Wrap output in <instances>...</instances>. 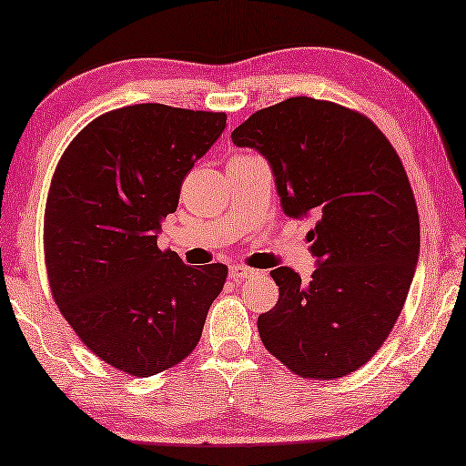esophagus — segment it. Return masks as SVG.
<instances>
[{
    "label": "esophagus",
    "mask_w": 466,
    "mask_h": 466,
    "mask_svg": "<svg viewBox=\"0 0 466 466\" xmlns=\"http://www.w3.org/2000/svg\"><path fill=\"white\" fill-rule=\"evenodd\" d=\"M254 274H258V272L252 270V268H248V266L234 264L232 268H230V279H232L234 282H242V280H246V279H252Z\"/></svg>",
    "instance_id": "obj_1"
}]
</instances>
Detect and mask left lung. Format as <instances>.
I'll return each mask as SVG.
<instances>
[{
    "mask_svg": "<svg viewBox=\"0 0 466 466\" xmlns=\"http://www.w3.org/2000/svg\"><path fill=\"white\" fill-rule=\"evenodd\" d=\"M270 162L284 212L314 214L310 282L289 266L270 272L279 302L258 316L262 344L310 380L359 370L407 300L420 222L407 170L370 117L329 100L289 97L232 132Z\"/></svg>",
    "mask_w": 466,
    "mask_h": 466,
    "instance_id": "left-lung-1",
    "label": "left lung"
}]
</instances>
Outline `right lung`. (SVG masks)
<instances>
[{
    "instance_id": "right-lung-1",
    "label": "right lung",
    "mask_w": 466,
    "mask_h": 466,
    "mask_svg": "<svg viewBox=\"0 0 466 466\" xmlns=\"http://www.w3.org/2000/svg\"><path fill=\"white\" fill-rule=\"evenodd\" d=\"M224 112L134 104L97 116L59 157L44 214L49 289L96 356L126 374L172 369L200 342L224 264L187 266L157 248Z\"/></svg>"
}]
</instances>
